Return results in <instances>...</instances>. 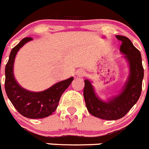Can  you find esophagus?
<instances>
[{"mask_svg": "<svg viewBox=\"0 0 149 149\" xmlns=\"http://www.w3.org/2000/svg\"><path fill=\"white\" fill-rule=\"evenodd\" d=\"M76 75H77V76H79V77H82V76H85V71H84L83 70H79V71H77V73H76Z\"/></svg>", "mask_w": 149, "mask_h": 149, "instance_id": "obj_1", "label": "esophagus"}]
</instances>
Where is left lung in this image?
I'll list each match as a JSON object with an SVG mask.
<instances>
[{
	"label": "left lung",
	"instance_id": "8db88e82",
	"mask_svg": "<svg viewBox=\"0 0 149 149\" xmlns=\"http://www.w3.org/2000/svg\"><path fill=\"white\" fill-rule=\"evenodd\" d=\"M116 37L122 42L120 51L123 54L129 70V76L120 91L105 101L97 95L92 81L84 80L83 94L87 110L92 115L104 120L121 118L132 108L141 94L144 76L140 51L126 37L116 35Z\"/></svg>",
	"mask_w": 149,
	"mask_h": 149
}]
</instances>
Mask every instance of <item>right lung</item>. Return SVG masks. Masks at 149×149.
<instances>
[{"label":"right lung","instance_id":"add662e5","mask_svg":"<svg viewBox=\"0 0 149 149\" xmlns=\"http://www.w3.org/2000/svg\"><path fill=\"white\" fill-rule=\"evenodd\" d=\"M31 40L32 38L26 37L12 48L5 68V90L13 106L23 116L31 119L43 118L55 112L61 95L71 84L73 77L59 81L40 92L29 91L22 87L14 76V63L18 51Z\"/></svg>","mask_w":149,"mask_h":149}]
</instances>
